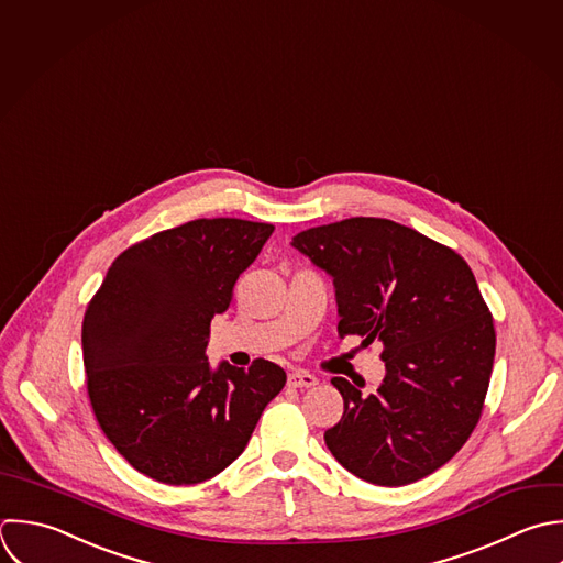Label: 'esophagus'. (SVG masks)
<instances>
[{"mask_svg": "<svg viewBox=\"0 0 563 563\" xmlns=\"http://www.w3.org/2000/svg\"><path fill=\"white\" fill-rule=\"evenodd\" d=\"M287 384H289L291 388H313V386L318 384V379H316L313 375L305 373V371H294V373H289Z\"/></svg>", "mask_w": 563, "mask_h": 563, "instance_id": "obj_1", "label": "esophagus"}]
</instances>
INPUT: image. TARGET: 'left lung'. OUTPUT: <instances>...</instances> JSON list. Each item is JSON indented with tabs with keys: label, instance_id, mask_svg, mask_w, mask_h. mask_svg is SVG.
<instances>
[{
	"label": "left lung",
	"instance_id": "left-lung-1",
	"mask_svg": "<svg viewBox=\"0 0 563 563\" xmlns=\"http://www.w3.org/2000/svg\"><path fill=\"white\" fill-rule=\"evenodd\" d=\"M291 245L333 278L340 338L384 344L373 395L331 379L344 415L327 448L379 487L430 476L467 443L492 379L496 329L474 272L452 247L377 217L309 228Z\"/></svg>",
	"mask_w": 563,
	"mask_h": 563
}]
</instances>
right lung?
I'll return each instance as SVG.
<instances>
[{"mask_svg": "<svg viewBox=\"0 0 563 563\" xmlns=\"http://www.w3.org/2000/svg\"><path fill=\"white\" fill-rule=\"evenodd\" d=\"M272 223L195 219L124 250L82 318L96 421L140 474L164 485L214 478L245 450L287 375L267 360L210 368V320L230 307Z\"/></svg>", "mask_w": 563, "mask_h": 563, "instance_id": "add662e5", "label": "right lung"}]
</instances>
